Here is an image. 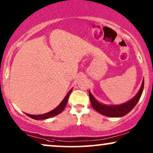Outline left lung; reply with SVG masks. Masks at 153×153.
<instances>
[{
  "instance_id": "left-lung-1",
  "label": "left lung",
  "mask_w": 153,
  "mask_h": 153,
  "mask_svg": "<svg viewBox=\"0 0 153 153\" xmlns=\"http://www.w3.org/2000/svg\"><path fill=\"white\" fill-rule=\"evenodd\" d=\"M143 87L144 79H143V81H142L139 91H138L137 95L132 99L129 100L128 102H125V103L118 104V105H114V104L113 105H107V104L100 103L94 97L91 91H89V97L92 106L94 109L99 112L100 114L108 117H123L128 114L129 112H130L134 107L137 105L142 95V93H143Z\"/></svg>"
}]
</instances>
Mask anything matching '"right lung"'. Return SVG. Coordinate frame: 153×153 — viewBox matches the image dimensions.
<instances>
[{
    "mask_svg": "<svg viewBox=\"0 0 153 153\" xmlns=\"http://www.w3.org/2000/svg\"><path fill=\"white\" fill-rule=\"evenodd\" d=\"M72 88L68 92V93L67 94L66 96L65 97L64 99L62 100V101L60 102L59 105H58L56 108H54L53 110L51 111L46 113L45 114H41V115H31V114H26V115L30 117V118L35 119V120H45V119H47V118H51V117L57 116V115L60 114V113L63 111L65 107L66 106L67 103H68V101L69 96H70V93H72Z\"/></svg>",
    "mask_w": 153,
    "mask_h": 153,
    "instance_id": "add662e5",
    "label": "right lung"
}]
</instances>
